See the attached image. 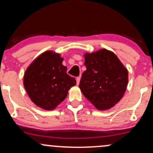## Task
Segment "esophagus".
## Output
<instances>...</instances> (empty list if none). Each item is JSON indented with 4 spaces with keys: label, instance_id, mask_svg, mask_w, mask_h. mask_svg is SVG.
<instances>
[{
    "label": "esophagus",
    "instance_id": "esophagus-1",
    "mask_svg": "<svg viewBox=\"0 0 153 153\" xmlns=\"http://www.w3.org/2000/svg\"><path fill=\"white\" fill-rule=\"evenodd\" d=\"M80 77H78V78H76L77 85H79V83H80Z\"/></svg>",
    "mask_w": 153,
    "mask_h": 153
}]
</instances>
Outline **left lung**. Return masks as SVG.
Segmentation results:
<instances>
[{"instance_id":"8db88e82","label":"left lung","mask_w":153,"mask_h":153,"mask_svg":"<svg viewBox=\"0 0 153 153\" xmlns=\"http://www.w3.org/2000/svg\"><path fill=\"white\" fill-rule=\"evenodd\" d=\"M86 71L80 91L98 110L110 109L122 99L128 84V71L111 51L101 49L84 54Z\"/></svg>"}]
</instances>
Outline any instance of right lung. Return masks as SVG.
Wrapping results in <instances>:
<instances>
[{
	"instance_id": "add662e5",
	"label": "right lung",
	"mask_w": 153,
	"mask_h": 153,
	"mask_svg": "<svg viewBox=\"0 0 153 153\" xmlns=\"http://www.w3.org/2000/svg\"><path fill=\"white\" fill-rule=\"evenodd\" d=\"M60 54L48 50L34 59L26 68L24 86L35 105L47 111L53 110L76 85L74 78L67 74Z\"/></svg>"
}]
</instances>
